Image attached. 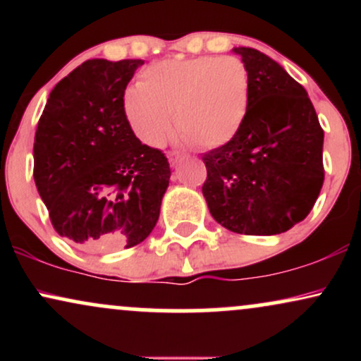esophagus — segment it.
<instances>
[{"instance_id": "obj_1", "label": "esophagus", "mask_w": 361, "mask_h": 361, "mask_svg": "<svg viewBox=\"0 0 361 361\" xmlns=\"http://www.w3.org/2000/svg\"><path fill=\"white\" fill-rule=\"evenodd\" d=\"M180 152L178 151H169L168 152V159H169V164H171V166H175V164L178 163V161H180Z\"/></svg>"}]
</instances>
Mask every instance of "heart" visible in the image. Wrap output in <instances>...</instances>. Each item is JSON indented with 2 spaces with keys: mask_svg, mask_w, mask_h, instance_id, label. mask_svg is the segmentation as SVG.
<instances>
[{
  "mask_svg": "<svg viewBox=\"0 0 361 361\" xmlns=\"http://www.w3.org/2000/svg\"><path fill=\"white\" fill-rule=\"evenodd\" d=\"M250 74L238 57L202 56L163 61L140 74L137 86L123 94L132 132L159 147L176 130L198 147L214 149L239 132L250 106Z\"/></svg>",
  "mask_w": 361,
  "mask_h": 361,
  "instance_id": "heart-1",
  "label": "heart"
}]
</instances>
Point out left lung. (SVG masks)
I'll return each mask as SVG.
<instances>
[{
  "label": "left lung",
  "mask_w": 361,
  "mask_h": 361,
  "mask_svg": "<svg viewBox=\"0 0 361 361\" xmlns=\"http://www.w3.org/2000/svg\"><path fill=\"white\" fill-rule=\"evenodd\" d=\"M250 74L238 134L205 152L210 214L238 234L273 235L307 217L324 183V130L307 91L267 54L235 47Z\"/></svg>",
  "instance_id": "left-lung-1"
}]
</instances>
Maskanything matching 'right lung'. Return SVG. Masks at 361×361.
I'll return each mask as SVG.
<instances>
[{
	"label": "right lung",
	"instance_id": "right-lung-1",
	"mask_svg": "<svg viewBox=\"0 0 361 361\" xmlns=\"http://www.w3.org/2000/svg\"><path fill=\"white\" fill-rule=\"evenodd\" d=\"M142 59H90L49 94L35 132L34 180L56 233L81 250L142 243L159 219L168 157L135 137L123 94Z\"/></svg>",
	"mask_w": 361,
	"mask_h": 361
}]
</instances>
